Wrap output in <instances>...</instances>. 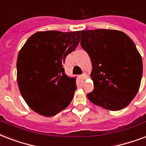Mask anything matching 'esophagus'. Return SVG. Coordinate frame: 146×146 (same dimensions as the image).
Masks as SVG:
<instances>
[{
    "label": "esophagus",
    "mask_w": 146,
    "mask_h": 146,
    "mask_svg": "<svg viewBox=\"0 0 146 146\" xmlns=\"http://www.w3.org/2000/svg\"><path fill=\"white\" fill-rule=\"evenodd\" d=\"M81 78H82V80H86V74H85V73H83V74H82V76H81Z\"/></svg>",
    "instance_id": "1"
}]
</instances>
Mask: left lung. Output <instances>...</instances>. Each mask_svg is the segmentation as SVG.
Segmentation results:
<instances>
[{
  "label": "left lung",
  "mask_w": 146,
  "mask_h": 146,
  "mask_svg": "<svg viewBox=\"0 0 146 146\" xmlns=\"http://www.w3.org/2000/svg\"><path fill=\"white\" fill-rule=\"evenodd\" d=\"M80 44L91 58L93 91L87 94L98 106L119 111L138 92L143 60L133 40L120 31L96 29L80 32Z\"/></svg>",
  "instance_id": "left-lung-1"
}]
</instances>
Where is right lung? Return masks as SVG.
<instances>
[{
    "label": "right lung",
    "instance_id": "add662e5",
    "mask_svg": "<svg viewBox=\"0 0 146 146\" xmlns=\"http://www.w3.org/2000/svg\"><path fill=\"white\" fill-rule=\"evenodd\" d=\"M80 31H44L33 34L19 50L17 82L29 108L50 117L66 108L76 90L75 78L63 67L65 58L80 42Z\"/></svg>",
    "mask_w": 146,
    "mask_h": 146
}]
</instances>
